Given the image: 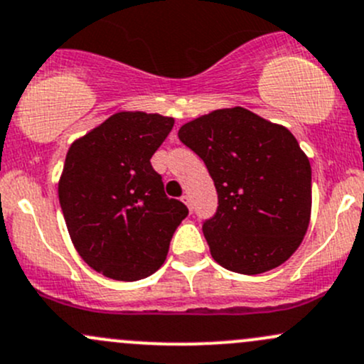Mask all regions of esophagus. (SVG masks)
<instances>
[{
	"mask_svg": "<svg viewBox=\"0 0 364 364\" xmlns=\"http://www.w3.org/2000/svg\"><path fill=\"white\" fill-rule=\"evenodd\" d=\"M181 202L186 205V208L190 209V211H192V198H190V195H183Z\"/></svg>",
	"mask_w": 364,
	"mask_h": 364,
	"instance_id": "1",
	"label": "esophagus"
}]
</instances>
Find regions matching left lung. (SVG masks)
<instances>
[{"label":"left lung","mask_w":364,"mask_h":364,"mask_svg":"<svg viewBox=\"0 0 364 364\" xmlns=\"http://www.w3.org/2000/svg\"><path fill=\"white\" fill-rule=\"evenodd\" d=\"M178 136L216 186L218 213L202 228L214 262L244 275L282 265L312 211L311 162L296 137L242 106L200 114Z\"/></svg>","instance_id":"1"}]
</instances>
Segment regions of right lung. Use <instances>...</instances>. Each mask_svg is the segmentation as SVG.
I'll return each instance as SVG.
<instances>
[{
    "mask_svg": "<svg viewBox=\"0 0 364 364\" xmlns=\"http://www.w3.org/2000/svg\"><path fill=\"white\" fill-rule=\"evenodd\" d=\"M172 125L159 113L118 112L68 150L57 190L71 242L90 269L114 281L156 272L188 214L150 164Z\"/></svg>",
    "mask_w": 364,
    "mask_h": 364,
    "instance_id": "1",
    "label": "right lung"
}]
</instances>
